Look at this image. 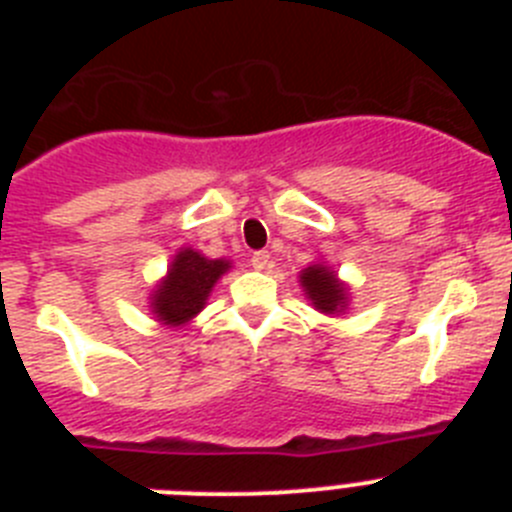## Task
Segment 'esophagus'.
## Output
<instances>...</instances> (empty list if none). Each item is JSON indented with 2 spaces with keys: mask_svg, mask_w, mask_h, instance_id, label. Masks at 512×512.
Segmentation results:
<instances>
[{
  "mask_svg": "<svg viewBox=\"0 0 512 512\" xmlns=\"http://www.w3.org/2000/svg\"><path fill=\"white\" fill-rule=\"evenodd\" d=\"M269 264H271V253L269 251H256L251 256V266L256 271H264Z\"/></svg>",
  "mask_w": 512,
  "mask_h": 512,
  "instance_id": "esophagus-1",
  "label": "esophagus"
}]
</instances>
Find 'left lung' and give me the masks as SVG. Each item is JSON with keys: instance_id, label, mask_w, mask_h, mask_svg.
<instances>
[{"instance_id": "obj_1", "label": "left lung", "mask_w": 512, "mask_h": 512, "mask_svg": "<svg viewBox=\"0 0 512 512\" xmlns=\"http://www.w3.org/2000/svg\"><path fill=\"white\" fill-rule=\"evenodd\" d=\"M300 287L310 305L323 315H343L351 305V289L338 279L336 269L328 261H312L300 271Z\"/></svg>"}]
</instances>
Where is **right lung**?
<instances>
[{"instance_id": "1", "label": "right lung", "mask_w": 512, "mask_h": 512, "mask_svg": "<svg viewBox=\"0 0 512 512\" xmlns=\"http://www.w3.org/2000/svg\"><path fill=\"white\" fill-rule=\"evenodd\" d=\"M230 266V259H210L197 248L182 246L151 289L148 310L166 328H184L205 310L212 287L228 274Z\"/></svg>"}]
</instances>
